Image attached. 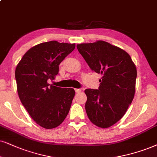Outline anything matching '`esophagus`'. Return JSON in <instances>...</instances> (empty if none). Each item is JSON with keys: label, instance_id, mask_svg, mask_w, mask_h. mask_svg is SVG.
Masks as SVG:
<instances>
[{"label": "esophagus", "instance_id": "1", "mask_svg": "<svg viewBox=\"0 0 157 157\" xmlns=\"http://www.w3.org/2000/svg\"><path fill=\"white\" fill-rule=\"evenodd\" d=\"M75 92H76L77 93H80V92H81V89L75 88Z\"/></svg>", "mask_w": 157, "mask_h": 157}]
</instances>
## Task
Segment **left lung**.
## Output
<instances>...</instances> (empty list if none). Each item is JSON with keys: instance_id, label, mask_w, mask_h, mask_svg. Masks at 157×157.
<instances>
[{"instance_id": "8db88e82", "label": "left lung", "mask_w": 157, "mask_h": 157, "mask_svg": "<svg viewBox=\"0 0 157 157\" xmlns=\"http://www.w3.org/2000/svg\"><path fill=\"white\" fill-rule=\"evenodd\" d=\"M77 48L90 69L102 76L98 90H85L87 115L95 125L108 128L124 116L133 100L136 67L125 51L105 41Z\"/></svg>"}]
</instances>
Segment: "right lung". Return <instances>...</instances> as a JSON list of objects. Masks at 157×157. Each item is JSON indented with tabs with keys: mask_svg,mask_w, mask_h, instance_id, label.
<instances>
[{
	"mask_svg": "<svg viewBox=\"0 0 157 157\" xmlns=\"http://www.w3.org/2000/svg\"><path fill=\"white\" fill-rule=\"evenodd\" d=\"M75 43L52 40L29 49L15 70L17 92L21 104L38 125L56 128L64 122L75 95L73 88L50 85L59 73V65L72 51Z\"/></svg>",
	"mask_w": 157,
	"mask_h": 157,
	"instance_id": "obj_1",
	"label": "right lung"
}]
</instances>
